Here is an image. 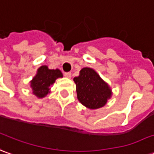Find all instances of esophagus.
<instances>
[{
	"instance_id": "34e87169",
	"label": "esophagus",
	"mask_w": 154,
	"mask_h": 154,
	"mask_svg": "<svg viewBox=\"0 0 154 154\" xmlns=\"http://www.w3.org/2000/svg\"><path fill=\"white\" fill-rule=\"evenodd\" d=\"M64 75H65L66 78H69V79L71 78V73H70V72H65V74H64Z\"/></svg>"
}]
</instances>
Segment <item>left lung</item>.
I'll return each instance as SVG.
<instances>
[{"label": "left lung", "mask_w": 154, "mask_h": 154, "mask_svg": "<svg viewBox=\"0 0 154 154\" xmlns=\"http://www.w3.org/2000/svg\"><path fill=\"white\" fill-rule=\"evenodd\" d=\"M74 81L78 100L89 109H95L104 106L111 96L109 85L92 69L83 68Z\"/></svg>", "instance_id": "1"}]
</instances>
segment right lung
<instances>
[{"label":"right lung","instance_id":"right-lung-1","mask_svg":"<svg viewBox=\"0 0 154 154\" xmlns=\"http://www.w3.org/2000/svg\"><path fill=\"white\" fill-rule=\"evenodd\" d=\"M60 69H49L47 66L43 65L38 69L37 75L31 81V88L35 95L38 98H43L50 91V87L53 85L55 79L62 77Z\"/></svg>","mask_w":154,"mask_h":154}]
</instances>
